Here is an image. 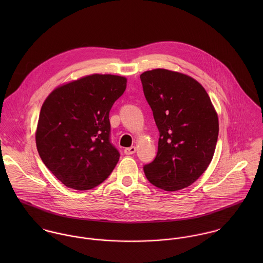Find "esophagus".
I'll return each mask as SVG.
<instances>
[{"label":"esophagus","instance_id":"obj_1","mask_svg":"<svg viewBox=\"0 0 263 263\" xmlns=\"http://www.w3.org/2000/svg\"><path fill=\"white\" fill-rule=\"evenodd\" d=\"M136 151H137V148H136L135 146H133V147L126 148V149L124 150V153H125L126 155H133V154H135V153H136Z\"/></svg>","mask_w":263,"mask_h":263}]
</instances>
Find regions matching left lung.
I'll return each instance as SVG.
<instances>
[{
  "label": "left lung",
  "mask_w": 263,
  "mask_h": 263,
  "mask_svg": "<svg viewBox=\"0 0 263 263\" xmlns=\"http://www.w3.org/2000/svg\"><path fill=\"white\" fill-rule=\"evenodd\" d=\"M141 81L160 133L157 156L144 167L146 177L166 191L187 187L213 160L218 113L204 88L190 76L155 69L144 72Z\"/></svg>",
  "instance_id": "8db88e82"
}]
</instances>
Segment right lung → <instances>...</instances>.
<instances>
[{
	"instance_id": "1",
	"label": "right lung",
	"mask_w": 263,
	"mask_h": 263,
	"mask_svg": "<svg viewBox=\"0 0 263 263\" xmlns=\"http://www.w3.org/2000/svg\"><path fill=\"white\" fill-rule=\"evenodd\" d=\"M126 78L92 74L57 87L44 100L35 141L44 165L67 187L87 190L112 172L119 153L109 142V111Z\"/></svg>"
}]
</instances>
